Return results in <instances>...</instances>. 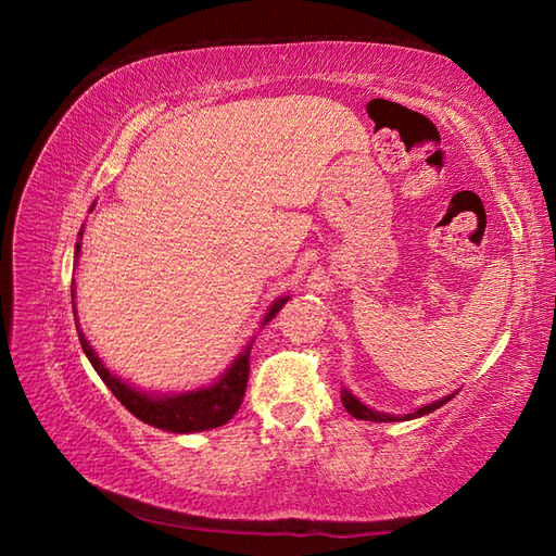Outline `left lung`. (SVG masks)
<instances>
[{"label":"left lung","mask_w":556,"mask_h":556,"mask_svg":"<svg viewBox=\"0 0 556 556\" xmlns=\"http://www.w3.org/2000/svg\"><path fill=\"white\" fill-rule=\"evenodd\" d=\"M453 397V395H450ZM450 397H443V400H435V403H431V405H426V407H421V409H417L415 415H407L405 419H412V417H424V415H429V412H433V409H438V407H443ZM341 400H343V407L351 412V415L355 417V419H365V421H395V419H400V417H391V415H381V412H374V409H369L367 405H363L359 403V400L355 397V395H351L348 391H343L341 393Z\"/></svg>","instance_id":"8db88e82"}]
</instances>
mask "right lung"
Segmentation results:
<instances>
[{
	"label": "right lung",
	"instance_id": "1",
	"mask_svg": "<svg viewBox=\"0 0 556 556\" xmlns=\"http://www.w3.org/2000/svg\"><path fill=\"white\" fill-rule=\"evenodd\" d=\"M80 241H83V229H80ZM80 241L75 243V257H77V253H80ZM287 301L289 299H279L273 307H269L265 321L273 319ZM80 345H83L85 355L89 357V363H92V367L97 369L101 381L111 389V393L118 397L137 419H141L149 426H156V429H163V431L193 433V431L217 429V426L227 424L231 417L237 415V409L241 407L243 393H247L251 348H247V351H243L235 359V365L229 367L225 377L217 383L208 386V389L191 391V393H182V395H170V397H149L147 393H139V391L130 389L127 383H123L121 379H115L113 374L101 365V359L94 355L92 345L85 341L83 331H80Z\"/></svg>",
	"mask_w": 556,
	"mask_h": 556
}]
</instances>
